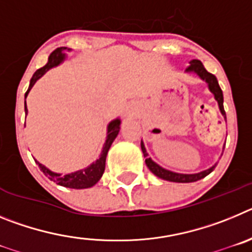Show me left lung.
<instances>
[{
  "label": "left lung",
  "instance_id": "obj_1",
  "mask_svg": "<svg viewBox=\"0 0 252 252\" xmlns=\"http://www.w3.org/2000/svg\"><path fill=\"white\" fill-rule=\"evenodd\" d=\"M187 72L197 73V74L203 79V81H206L207 83H208L209 91L215 94V98L216 101L218 102V106H220L221 113L224 116V119H226V112H224V108H223V93H222L221 87H220V84H218L217 78L215 77V74L207 72V69L204 68L201 60H198V59L190 60V65L187 68ZM141 150H142V154H144V158H145V162H146V165H148V168L150 169L154 174L157 175V177L161 178V179L164 180H169V182H175V183H192V182H197V180L207 177V175H208L209 173H212L216 168V165H213L212 168L207 169V170L204 171H201V173H197V174H179V173H173V171L166 170V169L159 166L157 162H154L153 160L149 158L148 153H146L145 150V146H144L142 142H141Z\"/></svg>",
  "mask_w": 252,
  "mask_h": 252
}]
</instances>
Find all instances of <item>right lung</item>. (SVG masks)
<instances>
[{
	"label": "right lung",
	"mask_w": 252,
	"mask_h": 252,
	"mask_svg": "<svg viewBox=\"0 0 252 252\" xmlns=\"http://www.w3.org/2000/svg\"><path fill=\"white\" fill-rule=\"evenodd\" d=\"M65 49L66 48H64V46L55 49V50L50 54V57H49L48 64L44 65L43 68L37 69L36 72L34 73V75H32V78H31L28 92L25 93V98H26V95H28V93L30 92L31 88H32V86L35 84V82H36L40 77H43V75L45 74V72H48L50 68H53V66L58 65V64L63 62L64 55H65L64 54V50H65ZM25 112L28 113L26 101H25ZM119 131H120V120L117 119L108 125V130H107V140H106V144H104L103 146V150H102L101 158H99L95 162H93L92 165H90L87 169H83V170H78L75 171V173H70V174L60 175V174H57V173L50 171L48 168H45L43 164H40L39 161H36V164L39 165V168L41 169V171H43L44 174H45L49 179L55 182V183L59 184V186H63V187H66V188H73V189L90 188V187L94 186V184L101 179L102 174H103V171H104V168H106L107 153H108V150H110L113 140L116 139Z\"/></svg>",
	"instance_id": "1"
}]
</instances>
